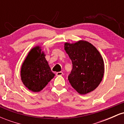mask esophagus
Here are the masks:
<instances>
[{"label":"esophagus","mask_w":124,"mask_h":124,"mask_svg":"<svg viewBox=\"0 0 124 124\" xmlns=\"http://www.w3.org/2000/svg\"><path fill=\"white\" fill-rule=\"evenodd\" d=\"M62 75H63V72H56V75L57 76H62Z\"/></svg>","instance_id":"obj_1"}]
</instances>
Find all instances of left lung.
<instances>
[{
	"mask_svg": "<svg viewBox=\"0 0 124 124\" xmlns=\"http://www.w3.org/2000/svg\"><path fill=\"white\" fill-rule=\"evenodd\" d=\"M65 50L72 61L68 76L71 86L80 94L92 92L101 82L104 72L103 59L92 44L85 41L65 43Z\"/></svg>",
	"mask_w": 124,
	"mask_h": 124,
	"instance_id": "8db88e82",
	"label": "left lung"
}]
</instances>
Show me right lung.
I'll return each instance as SVG.
<instances>
[{
	"label": "right lung",
	"instance_id": "obj_1",
	"mask_svg": "<svg viewBox=\"0 0 124 124\" xmlns=\"http://www.w3.org/2000/svg\"><path fill=\"white\" fill-rule=\"evenodd\" d=\"M54 75L39 46L31 49L21 66V78L24 85L32 92H38Z\"/></svg>",
	"mask_w": 124,
	"mask_h": 124
}]
</instances>
